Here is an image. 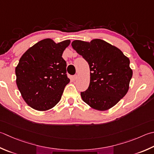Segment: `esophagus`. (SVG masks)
I'll return each instance as SVG.
<instances>
[{
    "mask_svg": "<svg viewBox=\"0 0 154 154\" xmlns=\"http://www.w3.org/2000/svg\"><path fill=\"white\" fill-rule=\"evenodd\" d=\"M78 78V76L77 75H74V76H73V80H76Z\"/></svg>",
    "mask_w": 154,
    "mask_h": 154,
    "instance_id": "34e87169",
    "label": "esophagus"
}]
</instances>
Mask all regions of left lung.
I'll return each instance as SVG.
<instances>
[{"label": "left lung", "instance_id": "left-lung-1", "mask_svg": "<svg viewBox=\"0 0 154 154\" xmlns=\"http://www.w3.org/2000/svg\"><path fill=\"white\" fill-rule=\"evenodd\" d=\"M71 45L89 65V86L81 93L83 101L96 110L111 109L129 90L133 75L129 58L116 46L99 38L90 42L75 40Z\"/></svg>", "mask_w": 154, "mask_h": 154}]
</instances>
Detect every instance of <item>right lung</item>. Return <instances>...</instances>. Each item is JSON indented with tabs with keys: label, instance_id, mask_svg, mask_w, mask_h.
I'll return each instance as SVG.
<instances>
[{
	"label": "right lung",
	"instance_id": "right-lung-1",
	"mask_svg": "<svg viewBox=\"0 0 154 154\" xmlns=\"http://www.w3.org/2000/svg\"><path fill=\"white\" fill-rule=\"evenodd\" d=\"M70 43L65 40L56 43L51 38H45L20 57L15 68L17 85L23 99L32 109L47 111L59 102L70 81L62 57Z\"/></svg>",
	"mask_w": 154,
	"mask_h": 154
}]
</instances>
